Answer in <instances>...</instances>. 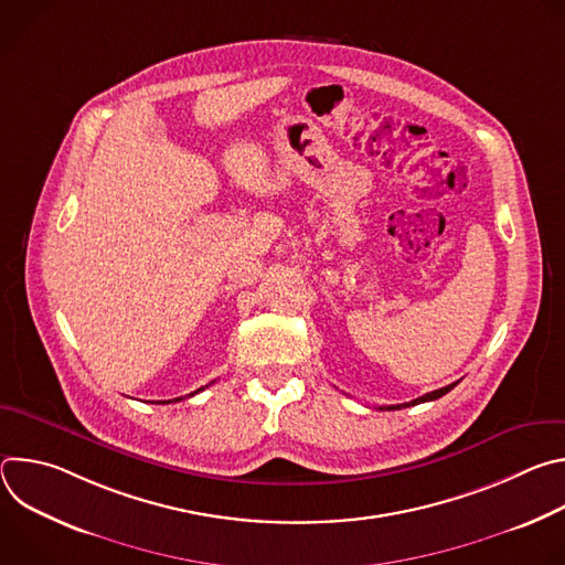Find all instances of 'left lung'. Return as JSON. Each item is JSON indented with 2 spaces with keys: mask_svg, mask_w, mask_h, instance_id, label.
I'll return each instance as SVG.
<instances>
[{
  "mask_svg": "<svg viewBox=\"0 0 565 565\" xmlns=\"http://www.w3.org/2000/svg\"><path fill=\"white\" fill-rule=\"evenodd\" d=\"M458 382H454V384H447V386H443V388H436V391H431V393H425V395H420V397H416V399H412V402H405V405H388V407H380V412H395V409H405V407H414V405H420V402H431V399H438V397H443L445 393H449L454 386H456Z\"/></svg>",
  "mask_w": 565,
  "mask_h": 565,
  "instance_id": "8db88e82",
  "label": "left lung"
}]
</instances>
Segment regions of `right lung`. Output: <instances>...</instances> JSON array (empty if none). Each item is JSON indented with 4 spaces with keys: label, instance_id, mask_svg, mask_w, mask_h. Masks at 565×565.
Segmentation results:
<instances>
[{
    "label": "right lung",
    "instance_id": "1",
    "mask_svg": "<svg viewBox=\"0 0 565 565\" xmlns=\"http://www.w3.org/2000/svg\"><path fill=\"white\" fill-rule=\"evenodd\" d=\"M203 388H205V386H201L199 391H203ZM199 391H194V393H199ZM194 393H190V395H194ZM179 399H183V397H174V399H168V402H179ZM163 402H166V399H163Z\"/></svg>",
    "mask_w": 565,
    "mask_h": 565
}]
</instances>
